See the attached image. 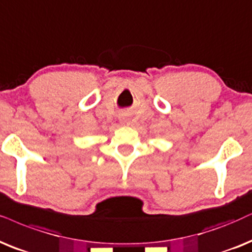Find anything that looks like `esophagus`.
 Instances as JSON below:
<instances>
[{
    "mask_svg": "<svg viewBox=\"0 0 252 252\" xmlns=\"http://www.w3.org/2000/svg\"><path fill=\"white\" fill-rule=\"evenodd\" d=\"M121 123L126 126V124H129V120L128 119H124V117H123V119H121Z\"/></svg>",
    "mask_w": 252,
    "mask_h": 252,
    "instance_id": "esophagus-1",
    "label": "esophagus"
}]
</instances>
